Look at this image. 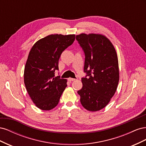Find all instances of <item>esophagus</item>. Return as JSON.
Returning a JSON list of instances; mask_svg holds the SVG:
<instances>
[{"mask_svg": "<svg viewBox=\"0 0 146 146\" xmlns=\"http://www.w3.org/2000/svg\"><path fill=\"white\" fill-rule=\"evenodd\" d=\"M76 78H68V80L69 81V82H72V81H75L76 80Z\"/></svg>", "mask_w": 146, "mask_h": 146, "instance_id": "esophagus-1", "label": "esophagus"}]
</instances>
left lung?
Returning <instances> with one entry per match:
<instances>
[{"label":"left lung","mask_w":146,"mask_h":146,"mask_svg":"<svg viewBox=\"0 0 146 146\" xmlns=\"http://www.w3.org/2000/svg\"><path fill=\"white\" fill-rule=\"evenodd\" d=\"M76 39L85 56L83 87L77 91L83 107L90 111L105 107L117 90L119 80L117 56L109 39L99 34L82 33Z\"/></svg>","instance_id":"1"}]
</instances>
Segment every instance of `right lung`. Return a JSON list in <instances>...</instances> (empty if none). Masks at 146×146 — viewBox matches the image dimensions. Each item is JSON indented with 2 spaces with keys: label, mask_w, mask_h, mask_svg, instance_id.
Wrapping results in <instances>:
<instances>
[{
  "label": "right lung",
  "mask_w": 146,
  "mask_h": 146,
  "mask_svg": "<svg viewBox=\"0 0 146 146\" xmlns=\"http://www.w3.org/2000/svg\"><path fill=\"white\" fill-rule=\"evenodd\" d=\"M75 35H50L31 48L24 69V83L33 103L42 110L58 105L67 86L66 79L55 77L62 52L75 40Z\"/></svg>",
  "instance_id": "right-lung-1"
}]
</instances>
